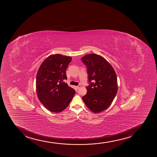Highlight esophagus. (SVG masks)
<instances>
[{
  "label": "esophagus",
  "mask_w": 157,
  "mask_h": 157,
  "mask_svg": "<svg viewBox=\"0 0 157 157\" xmlns=\"http://www.w3.org/2000/svg\"><path fill=\"white\" fill-rule=\"evenodd\" d=\"M80 87H81V85H79L78 86H76V88H77V89H78V88Z\"/></svg>",
  "instance_id": "esophagus-1"
}]
</instances>
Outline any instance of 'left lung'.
<instances>
[{
  "mask_svg": "<svg viewBox=\"0 0 157 157\" xmlns=\"http://www.w3.org/2000/svg\"><path fill=\"white\" fill-rule=\"evenodd\" d=\"M87 68L88 82L86 95L82 99L86 106L94 113L107 109L112 104L118 90L115 71L102 56L90 54L81 58Z\"/></svg>",
  "mask_w": 157,
  "mask_h": 157,
  "instance_id": "8db88e82",
  "label": "left lung"
}]
</instances>
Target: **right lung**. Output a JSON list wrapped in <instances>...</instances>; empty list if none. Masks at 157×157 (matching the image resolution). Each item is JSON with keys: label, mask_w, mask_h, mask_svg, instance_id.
Returning <instances> with one entry per match:
<instances>
[{"label": "right lung", "mask_w": 157, "mask_h": 157, "mask_svg": "<svg viewBox=\"0 0 157 157\" xmlns=\"http://www.w3.org/2000/svg\"><path fill=\"white\" fill-rule=\"evenodd\" d=\"M70 56L52 54L43 61L36 78V94L39 101L52 112L60 113L68 107L75 91L63 82Z\"/></svg>", "instance_id": "obj_1"}]
</instances>
